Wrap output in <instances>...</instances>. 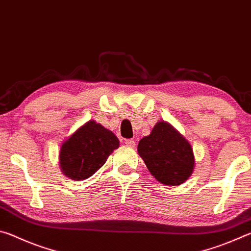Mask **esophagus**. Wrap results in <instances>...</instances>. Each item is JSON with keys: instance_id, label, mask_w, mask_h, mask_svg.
<instances>
[{"instance_id": "esophagus-1", "label": "esophagus", "mask_w": 251, "mask_h": 251, "mask_svg": "<svg viewBox=\"0 0 251 251\" xmlns=\"http://www.w3.org/2000/svg\"><path fill=\"white\" fill-rule=\"evenodd\" d=\"M125 144L128 147H135V141H134V139H126Z\"/></svg>"}]
</instances>
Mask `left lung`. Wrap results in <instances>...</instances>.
I'll return each instance as SVG.
<instances>
[{
	"mask_svg": "<svg viewBox=\"0 0 251 251\" xmlns=\"http://www.w3.org/2000/svg\"><path fill=\"white\" fill-rule=\"evenodd\" d=\"M138 154L157 180L180 185L192 175L194 152L189 143L168 123L158 122L138 143Z\"/></svg>",
	"mask_w": 251,
	"mask_h": 251,
	"instance_id": "obj_1",
	"label": "left lung"
}]
</instances>
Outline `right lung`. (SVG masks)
I'll return each instance as SVG.
<instances>
[{
	"instance_id": "1",
	"label": "right lung",
	"mask_w": 251,
	"mask_h": 251,
	"mask_svg": "<svg viewBox=\"0 0 251 251\" xmlns=\"http://www.w3.org/2000/svg\"><path fill=\"white\" fill-rule=\"evenodd\" d=\"M120 146L112 131L94 121L87 122L64 142L59 151L63 173L75 180L91 177Z\"/></svg>"
}]
</instances>
